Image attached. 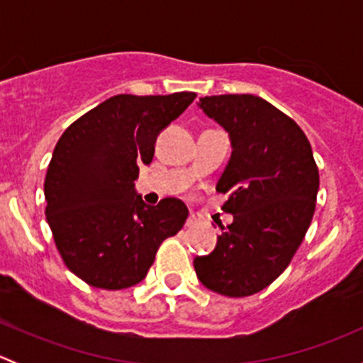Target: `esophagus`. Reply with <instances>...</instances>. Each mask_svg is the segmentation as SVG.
<instances>
[{
  "label": "esophagus",
  "instance_id": "1",
  "mask_svg": "<svg viewBox=\"0 0 363 363\" xmlns=\"http://www.w3.org/2000/svg\"><path fill=\"white\" fill-rule=\"evenodd\" d=\"M199 223H200V219L196 218L195 214H189L188 219H186V226H188V228H193V226H196Z\"/></svg>",
  "mask_w": 363,
  "mask_h": 363
}]
</instances>
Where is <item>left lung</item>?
Wrapping results in <instances>:
<instances>
[{
    "label": "left lung",
    "instance_id": "obj_1",
    "mask_svg": "<svg viewBox=\"0 0 363 363\" xmlns=\"http://www.w3.org/2000/svg\"><path fill=\"white\" fill-rule=\"evenodd\" d=\"M221 124L232 156L218 181L233 223L214 251L196 256V276L226 296L258 294L283 274L302 244L316 207L320 174L306 133L291 117L252 94L200 98Z\"/></svg>",
    "mask_w": 363,
    "mask_h": 363
}]
</instances>
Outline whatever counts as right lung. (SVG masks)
Returning <instances> with one entry per match:
<instances>
[{
  "label": "right lung",
  "instance_id": "add662e5",
  "mask_svg": "<svg viewBox=\"0 0 363 363\" xmlns=\"http://www.w3.org/2000/svg\"><path fill=\"white\" fill-rule=\"evenodd\" d=\"M117 94L72 123L47 168L45 216L65 265L84 283L123 290L140 283L158 247L188 219L177 199L145 205L135 193L138 164L155 156L156 137L195 100Z\"/></svg>",
  "mask_w": 363,
  "mask_h": 363
}]
</instances>
